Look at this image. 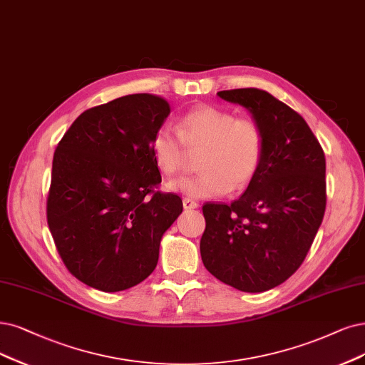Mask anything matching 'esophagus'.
Segmentation results:
<instances>
[{"label": "esophagus", "mask_w": 365, "mask_h": 365, "mask_svg": "<svg viewBox=\"0 0 365 365\" xmlns=\"http://www.w3.org/2000/svg\"><path fill=\"white\" fill-rule=\"evenodd\" d=\"M183 207L185 210H191V209H197L198 207V203L191 198H183Z\"/></svg>", "instance_id": "34e87169"}]
</instances>
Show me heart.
Returning a JSON list of instances; mask_svg holds the SVG:
<instances>
[{"label": "heart", "instance_id": "heart-1", "mask_svg": "<svg viewBox=\"0 0 365 365\" xmlns=\"http://www.w3.org/2000/svg\"><path fill=\"white\" fill-rule=\"evenodd\" d=\"M198 159L201 173L168 183V190L192 198H213L248 186L257 175L264 156V135L251 117L200 105L187 111L178 132L164 126L152 138V153L159 170L167 175L180 174L190 152Z\"/></svg>", "mask_w": 365, "mask_h": 365}]
</instances>
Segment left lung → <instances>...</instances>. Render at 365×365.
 <instances>
[{
    "label": "left lung",
    "mask_w": 365,
    "mask_h": 365,
    "mask_svg": "<svg viewBox=\"0 0 365 365\" xmlns=\"http://www.w3.org/2000/svg\"><path fill=\"white\" fill-rule=\"evenodd\" d=\"M245 106L264 135L262 167L233 203H206L200 252L207 271L242 292L279 286L298 271L327 207L325 153L307 121L259 88L218 91Z\"/></svg>",
    "instance_id": "obj_1"
}]
</instances>
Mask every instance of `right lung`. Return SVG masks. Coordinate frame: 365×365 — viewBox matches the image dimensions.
Here are the masks:
<instances>
[{
  "label": "right lung",
  "mask_w": 365,
  "mask_h": 365,
  "mask_svg": "<svg viewBox=\"0 0 365 365\" xmlns=\"http://www.w3.org/2000/svg\"><path fill=\"white\" fill-rule=\"evenodd\" d=\"M170 111L156 94H128L84 111L56 148L48 225L67 271L93 289L144 281L183 210L179 195L156 191L152 138Z\"/></svg>",
  "instance_id": "1"
}]
</instances>
